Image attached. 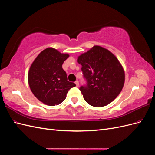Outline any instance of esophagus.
Instances as JSON below:
<instances>
[{
	"label": "esophagus",
	"mask_w": 155,
	"mask_h": 155,
	"mask_svg": "<svg viewBox=\"0 0 155 155\" xmlns=\"http://www.w3.org/2000/svg\"><path fill=\"white\" fill-rule=\"evenodd\" d=\"M75 83H76V87H79V81H75Z\"/></svg>",
	"instance_id": "1"
}]
</instances>
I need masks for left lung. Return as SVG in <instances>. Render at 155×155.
Returning a JSON list of instances; mask_svg holds the SVG:
<instances>
[{
	"label": "left lung",
	"instance_id": "left-lung-1",
	"mask_svg": "<svg viewBox=\"0 0 155 155\" xmlns=\"http://www.w3.org/2000/svg\"><path fill=\"white\" fill-rule=\"evenodd\" d=\"M78 62L82 67L86 86L79 88L89 105L95 107L107 105L119 95L124 87L125 72L118 59L109 50L94 46L80 55Z\"/></svg>",
	"mask_w": 155,
	"mask_h": 155
}]
</instances>
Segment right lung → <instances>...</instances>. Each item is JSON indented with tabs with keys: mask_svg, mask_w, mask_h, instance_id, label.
Returning a JSON list of instances; mask_svg holds the SVG:
<instances>
[{
	"mask_svg": "<svg viewBox=\"0 0 155 155\" xmlns=\"http://www.w3.org/2000/svg\"><path fill=\"white\" fill-rule=\"evenodd\" d=\"M69 57L53 48L43 50L37 56L28 71V84L34 95L49 106L62 103L67 94L76 84L67 80L63 69L64 61Z\"/></svg>",
	"mask_w": 155,
	"mask_h": 155,
	"instance_id": "right-lung-1",
	"label": "right lung"
}]
</instances>
